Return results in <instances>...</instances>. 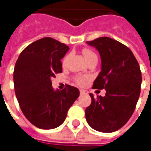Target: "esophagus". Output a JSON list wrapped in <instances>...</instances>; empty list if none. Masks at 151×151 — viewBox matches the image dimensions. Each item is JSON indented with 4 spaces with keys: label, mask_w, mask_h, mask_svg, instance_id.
<instances>
[{
    "label": "esophagus",
    "mask_w": 151,
    "mask_h": 151,
    "mask_svg": "<svg viewBox=\"0 0 151 151\" xmlns=\"http://www.w3.org/2000/svg\"><path fill=\"white\" fill-rule=\"evenodd\" d=\"M80 93L81 95H87L88 93L87 90H85V89H80Z\"/></svg>",
    "instance_id": "esophagus-1"
}]
</instances>
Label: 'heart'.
<instances>
[{
  "label": "heart",
  "mask_w": 151,
  "mask_h": 151,
  "mask_svg": "<svg viewBox=\"0 0 151 151\" xmlns=\"http://www.w3.org/2000/svg\"><path fill=\"white\" fill-rule=\"evenodd\" d=\"M82 52L85 60L87 61V63L88 62H89L90 60H92V59H97L96 55L92 51L89 50V49H85V50H83ZM68 58L69 55L65 57V59H64L63 60V64L66 63ZM88 80V77H78L76 81H77V82H78L79 85H85V82H86Z\"/></svg>",
  "instance_id": "1"
}]
</instances>
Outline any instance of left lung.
Instances as JSON below:
<instances>
[{
	"label": "left lung",
	"mask_w": 151,
	"mask_h": 151,
	"mask_svg": "<svg viewBox=\"0 0 151 151\" xmlns=\"http://www.w3.org/2000/svg\"><path fill=\"white\" fill-rule=\"evenodd\" d=\"M99 52L101 71L93 88L106 90L105 96L94 98L85 110L88 124L101 132H113L126 124L133 114L140 94L142 75L136 57L128 47L102 37L87 41Z\"/></svg>",
	"instance_id": "8db88e82"
}]
</instances>
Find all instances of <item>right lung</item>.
<instances>
[{"label": "right lung", "mask_w": 151, "mask_h": 151, "mask_svg": "<svg viewBox=\"0 0 151 151\" xmlns=\"http://www.w3.org/2000/svg\"><path fill=\"white\" fill-rule=\"evenodd\" d=\"M70 49L65 44L44 37L20 53L14 69L15 92L23 114L34 126L52 129L61 125L80 94L66 85L54 90L52 78L63 72L61 59Z\"/></svg>", "instance_id": "1"}]
</instances>
